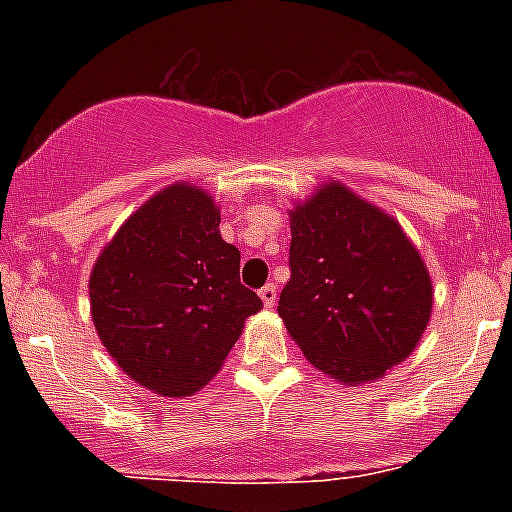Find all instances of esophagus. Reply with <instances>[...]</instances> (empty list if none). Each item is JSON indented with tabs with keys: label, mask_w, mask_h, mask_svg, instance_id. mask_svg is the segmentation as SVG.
Here are the masks:
<instances>
[{
	"label": "esophagus",
	"mask_w": 512,
	"mask_h": 512,
	"mask_svg": "<svg viewBox=\"0 0 512 512\" xmlns=\"http://www.w3.org/2000/svg\"><path fill=\"white\" fill-rule=\"evenodd\" d=\"M260 299L265 307H275V299H277V287L275 285H265L260 289Z\"/></svg>",
	"instance_id": "34e87169"
}]
</instances>
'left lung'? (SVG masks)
<instances>
[{
  "instance_id": "8db88e82",
  "label": "left lung",
  "mask_w": 512,
  "mask_h": 512,
  "mask_svg": "<svg viewBox=\"0 0 512 512\" xmlns=\"http://www.w3.org/2000/svg\"><path fill=\"white\" fill-rule=\"evenodd\" d=\"M292 277L280 294L289 337L339 384H374L421 342L433 282L386 210L327 180L289 210Z\"/></svg>"
}]
</instances>
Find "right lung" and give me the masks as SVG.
I'll list each match as a JSON object with an SVG mask.
<instances>
[{
    "label": "right lung",
    "mask_w": 512,
    "mask_h": 512,
    "mask_svg": "<svg viewBox=\"0 0 512 512\" xmlns=\"http://www.w3.org/2000/svg\"><path fill=\"white\" fill-rule=\"evenodd\" d=\"M91 319L123 374L190 396L220 371L262 299L240 285V250L200 185L173 183L118 227L89 277Z\"/></svg>",
    "instance_id": "right-lung-1"
}]
</instances>
